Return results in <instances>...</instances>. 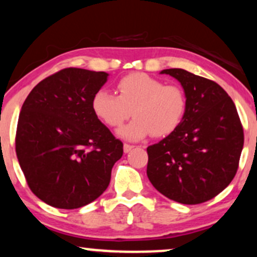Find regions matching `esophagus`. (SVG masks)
<instances>
[{
	"mask_svg": "<svg viewBox=\"0 0 257 257\" xmlns=\"http://www.w3.org/2000/svg\"><path fill=\"white\" fill-rule=\"evenodd\" d=\"M133 148H134L133 145H128V144L123 145V151H124V153H129L133 150Z\"/></svg>",
	"mask_w": 257,
	"mask_h": 257,
	"instance_id": "esophagus-1",
	"label": "esophagus"
}]
</instances>
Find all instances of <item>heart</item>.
Instances as JSON below:
<instances>
[{
  "mask_svg": "<svg viewBox=\"0 0 257 257\" xmlns=\"http://www.w3.org/2000/svg\"><path fill=\"white\" fill-rule=\"evenodd\" d=\"M118 95L100 89L92 98V109L101 122L117 128L135 118L118 131V137L139 141L148 135L166 137L178 128L187 109V98L179 86L164 85L146 73H132L116 85Z\"/></svg>",
  "mask_w": 257,
  "mask_h": 257,
  "instance_id": "1",
  "label": "heart"
}]
</instances>
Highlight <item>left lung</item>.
<instances>
[{"label": "left lung", "mask_w": 257, "mask_h": 257, "mask_svg": "<svg viewBox=\"0 0 257 257\" xmlns=\"http://www.w3.org/2000/svg\"><path fill=\"white\" fill-rule=\"evenodd\" d=\"M187 109L181 124L147 147V176L159 193L184 205L206 202L231 183L243 150V126L232 99L217 82L179 68Z\"/></svg>", "instance_id": "obj_1"}]
</instances>
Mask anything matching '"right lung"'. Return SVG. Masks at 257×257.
<instances>
[{
	"label": "right lung",
	"instance_id": "1",
	"mask_svg": "<svg viewBox=\"0 0 257 257\" xmlns=\"http://www.w3.org/2000/svg\"><path fill=\"white\" fill-rule=\"evenodd\" d=\"M109 74L66 68L40 81L21 107L15 151L30 189L74 209L106 190L123 144L99 120L92 98Z\"/></svg>",
	"mask_w": 257,
	"mask_h": 257
}]
</instances>
